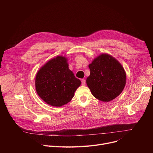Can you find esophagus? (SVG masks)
Instances as JSON below:
<instances>
[{
	"instance_id": "esophagus-1",
	"label": "esophagus",
	"mask_w": 153,
	"mask_h": 153,
	"mask_svg": "<svg viewBox=\"0 0 153 153\" xmlns=\"http://www.w3.org/2000/svg\"><path fill=\"white\" fill-rule=\"evenodd\" d=\"M82 85H83V86H84V85H85V79H82Z\"/></svg>"
}]
</instances>
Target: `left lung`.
<instances>
[{"instance_id":"1","label":"left lung","mask_w":153,"mask_h":153,"mask_svg":"<svg viewBox=\"0 0 153 153\" xmlns=\"http://www.w3.org/2000/svg\"><path fill=\"white\" fill-rule=\"evenodd\" d=\"M90 74L86 84L93 96L108 102L119 96L126 84V72L120 63L112 56L103 53L89 64Z\"/></svg>"}]
</instances>
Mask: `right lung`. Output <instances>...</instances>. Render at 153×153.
<instances>
[{
  "instance_id": "add662e5",
  "label": "right lung",
  "mask_w": 153,
  "mask_h": 153,
  "mask_svg": "<svg viewBox=\"0 0 153 153\" xmlns=\"http://www.w3.org/2000/svg\"><path fill=\"white\" fill-rule=\"evenodd\" d=\"M67 57L57 56L37 71L35 86L38 96L47 104L60 107L71 101L81 84L69 69Z\"/></svg>"
}]
</instances>
